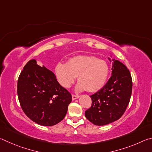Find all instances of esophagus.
<instances>
[{"mask_svg": "<svg viewBox=\"0 0 152 152\" xmlns=\"http://www.w3.org/2000/svg\"><path fill=\"white\" fill-rule=\"evenodd\" d=\"M72 99H73V100L78 99V98H79L78 95H74V94H72Z\"/></svg>", "mask_w": 152, "mask_h": 152, "instance_id": "esophagus-1", "label": "esophagus"}]
</instances>
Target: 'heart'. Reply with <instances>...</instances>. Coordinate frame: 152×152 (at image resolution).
<instances>
[{
    "label": "heart",
    "instance_id": "1",
    "mask_svg": "<svg viewBox=\"0 0 152 152\" xmlns=\"http://www.w3.org/2000/svg\"><path fill=\"white\" fill-rule=\"evenodd\" d=\"M109 72V67L104 60L88 56H75L67 64H57L55 68L59 83L64 88H69L78 76L75 88L77 92L99 91L104 85Z\"/></svg>",
    "mask_w": 152,
    "mask_h": 152
}]
</instances>
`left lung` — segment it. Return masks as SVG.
Wrapping results in <instances>:
<instances>
[{"instance_id":"obj_1","label":"left lung","mask_w":152,"mask_h":152,"mask_svg":"<svg viewBox=\"0 0 152 152\" xmlns=\"http://www.w3.org/2000/svg\"><path fill=\"white\" fill-rule=\"evenodd\" d=\"M108 59L112 63L111 76L100 91L91 95L92 106L85 112L86 119L99 126L108 125L121 118L132 92V79L127 67L119 60Z\"/></svg>"}]
</instances>
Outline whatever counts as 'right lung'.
Here are the masks:
<instances>
[{"label":"right lung","instance_id":"right-lung-1","mask_svg":"<svg viewBox=\"0 0 152 152\" xmlns=\"http://www.w3.org/2000/svg\"><path fill=\"white\" fill-rule=\"evenodd\" d=\"M17 94L25 115L37 124L53 126L65 117L72 95L58 83L55 74L31 60L17 82Z\"/></svg>","mask_w":152,"mask_h":152}]
</instances>
